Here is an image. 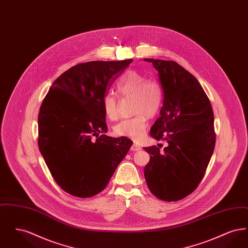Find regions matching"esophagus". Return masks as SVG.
Listing matches in <instances>:
<instances>
[{
    "label": "esophagus",
    "instance_id": "1",
    "mask_svg": "<svg viewBox=\"0 0 248 248\" xmlns=\"http://www.w3.org/2000/svg\"><path fill=\"white\" fill-rule=\"evenodd\" d=\"M140 150H141V147L139 146L138 144H133V145L131 146V148H130V151H131V152H139V151H140Z\"/></svg>",
    "mask_w": 248,
    "mask_h": 248
}]
</instances>
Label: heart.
<instances>
[{
	"label": "heart",
	"instance_id": "b5f03b06",
	"mask_svg": "<svg viewBox=\"0 0 248 248\" xmlns=\"http://www.w3.org/2000/svg\"><path fill=\"white\" fill-rule=\"evenodd\" d=\"M117 89L123 96H132V118L118 123L113 132L118 137L139 141L144 138L148 117L157 114L163 103V89L160 83L147 77L138 71H128L117 83ZM102 105L107 118L114 121L118 118V99L112 93H108L102 99Z\"/></svg>",
	"mask_w": 248,
	"mask_h": 248
}]
</instances>
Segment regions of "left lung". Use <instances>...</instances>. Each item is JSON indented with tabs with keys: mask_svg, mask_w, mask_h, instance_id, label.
<instances>
[{
	"mask_svg": "<svg viewBox=\"0 0 248 248\" xmlns=\"http://www.w3.org/2000/svg\"><path fill=\"white\" fill-rule=\"evenodd\" d=\"M144 60L158 71L164 93L160 117L150 133L168 143L164 152L157 146L144 148L151 154L144 176L158 199L181 200L199 185L215 149L212 106L198 80L177 62Z\"/></svg>",
	"mask_w": 248,
	"mask_h": 248,
	"instance_id": "1",
	"label": "left lung"
}]
</instances>
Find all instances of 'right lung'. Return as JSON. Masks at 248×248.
Instances as JSON below:
<instances>
[{
	"label": "right lung",
	"mask_w": 248,
	"mask_h": 248,
	"mask_svg": "<svg viewBox=\"0 0 248 248\" xmlns=\"http://www.w3.org/2000/svg\"><path fill=\"white\" fill-rule=\"evenodd\" d=\"M132 61L73 66L53 83L40 108V152L55 181L73 196L89 198L105 189L133 143L104 134L102 105L111 84Z\"/></svg>",
	"instance_id": "add662e5"
}]
</instances>
